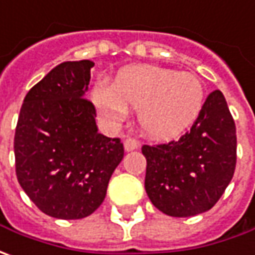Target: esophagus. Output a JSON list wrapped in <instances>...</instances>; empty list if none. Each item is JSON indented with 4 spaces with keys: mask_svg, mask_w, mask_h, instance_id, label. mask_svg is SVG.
Listing matches in <instances>:
<instances>
[{
    "mask_svg": "<svg viewBox=\"0 0 255 255\" xmlns=\"http://www.w3.org/2000/svg\"><path fill=\"white\" fill-rule=\"evenodd\" d=\"M124 148H126L127 152H131V151H134V149L138 148V141L134 139V138H126V141H124Z\"/></svg>",
    "mask_w": 255,
    "mask_h": 255,
    "instance_id": "34e87169",
    "label": "esophagus"
}]
</instances>
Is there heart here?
<instances>
[{
    "label": "heart",
    "instance_id": "b5f03b06",
    "mask_svg": "<svg viewBox=\"0 0 255 255\" xmlns=\"http://www.w3.org/2000/svg\"><path fill=\"white\" fill-rule=\"evenodd\" d=\"M93 101L110 124L123 123L136 109L138 126L154 139H173L195 124L205 106V87L198 76L149 65L126 67L113 86L97 84Z\"/></svg>",
    "mask_w": 255,
    "mask_h": 255
}]
</instances>
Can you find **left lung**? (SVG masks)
Instances as JSON below:
<instances>
[{
    "mask_svg": "<svg viewBox=\"0 0 255 255\" xmlns=\"http://www.w3.org/2000/svg\"><path fill=\"white\" fill-rule=\"evenodd\" d=\"M236 154V124L223 93L215 90L179 141L142 146L146 195L158 210L172 217L205 213L229 186Z\"/></svg>",
    "mask_w": 255,
    "mask_h": 255,
    "instance_id": "left-lung-1",
    "label": "left lung"
}]
</instances>
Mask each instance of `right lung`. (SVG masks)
Listing matches in <instances>:
<instances>
[{
  "label": "right lung",
  "mask_w": 255,
  "mask_h": 255,
  "mask_svg": "<svg viewBox=\"0 0 255 255\" xmlns=\"http://www.w3.org/2000/svg\"><path fill=\"white\" fill-rule=\"evenodd\" d=\"M92 60L53 67L23 99L13 138L16 178L45 215L90 216L107 193L124 156L119 138L99 132L96 109L84 99Z\"/></svg>",
  "instance_id": "add662e5"
}]
</instances>
